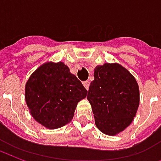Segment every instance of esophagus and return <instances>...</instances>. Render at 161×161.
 <instances>
[{"mask_svg": "<svg viewBox=\"0 0 161 161\" xmlns=\"http://www.w3.org/2000/svg\"><path fill=\"white\" fill-rule=\"evenodd\" d=\"M83 84H84V86L86 90H89V87H90V82L89 81H84V82H83Z\"/></svg>", "mask_w": 161, "mask_h": 161, "instance_id": "obj_1", "label": "esophagus"}]
</instances>
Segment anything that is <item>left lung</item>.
Wrapping results in <instances>:
<instances>
[{"instance_id":"1","label":"left lung","mask_w":161,"mask_h":161,"mask_svg":"<svg viewBox=\"0 0 161 161\" xmlns=\"http://www.w3.org/2000/svg\"><path fill=\"white\" fill-rule=\"evenodd\" d=\"M87 99L98 129L105 135H115L129 126L136 115L140 103L138 84L119 64L97 65Z\"/></svg>"}]
</instances>
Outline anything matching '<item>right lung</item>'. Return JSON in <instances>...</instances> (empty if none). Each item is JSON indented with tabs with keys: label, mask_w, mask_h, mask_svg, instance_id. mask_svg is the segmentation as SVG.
I'll list each match as a JSON object with an SVG mask.
<instances>
[{
	"label": "right lung",
	"mask_w": 161,
	"mask_h": 161,
	"mask_svg": "<svg viewBox=\"0 0 161 161\" xmlns=\"http://www.w3.org/2000/svg\"><path fill=\"white\" fill-rule=\"evenodd\" d=\"M87 90L63 62H47L33 72L26 84L25 99L39 123L55 129L73 118L77 103Z\"/></svg>",
	"instance_id": "1"
}]
</instances>
